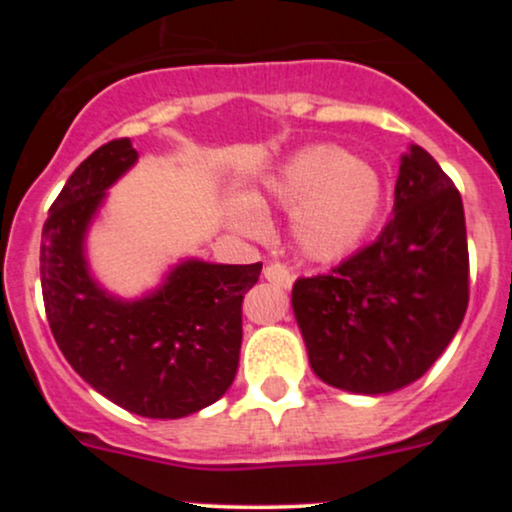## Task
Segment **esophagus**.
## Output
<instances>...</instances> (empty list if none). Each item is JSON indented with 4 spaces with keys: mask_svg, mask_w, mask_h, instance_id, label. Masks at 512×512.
Segmentation results:
<instances>
[{
    "mask_svg": "<svg viewBox=\"0 0 512 512\" xmlns=\"http://www.w3.org/2000/svg\"><path fill=\"white\" fill-rule=\"evenodd\" d=\"M264 279L272 281V284H276V286H281V289H291V284L296 276H293V272L286 267V264L269 262L267 267H264Z\"/></svg>",
    "mask_w": 512,
    "mask_h": 512,
    "instance_id": "1",
    "label": "esophagus"
}]
</instances>
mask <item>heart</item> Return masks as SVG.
<instances>
[{
  "mask_svg": "<svg viewBox=\"0 0 512 512\" xmlns=\"http://www.w3.org/2000/svg\"><path fill=\"white\" fill-rule=\"evenodd\" d=\"M293 209L291 231L313 260L349 255L368 236L383 209V180L363 158L332 144L296 151L262 180L252 199H233L226 221L238 233L260 238L267 219L260 207Z\"/></svg>",
  "mask_w": 512,
  "mask_h": 512,
  "instance_id": "1",
  "label": "heart"
}]
</instances>
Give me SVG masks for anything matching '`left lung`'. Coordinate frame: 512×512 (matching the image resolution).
<instances>
[{
    "label": "left lung",
    "instance_id": "left-lung-1",
    "mask_svg": "<svg viewBox=\"0 0 512 512\" xmlns=\"http://www.w3.org/2000/svg\"><path fill=\"white\" fill-rule=\"evenodd\" d=\"M392 211L375 243L330 274L303 276L291 293L315 375L356 395L419 380L469 303L462 197L421 146L402 156Z\"/></svg>",
    "mask_w": 512,
    "mask_h": 512
}]
</instances>
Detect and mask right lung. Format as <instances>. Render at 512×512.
<instances>
[{
	"label": "right lung",
	"mask_w": 512,
	"mask_h": 512,
	"mask_svg": "<svg viewBox=\"0 0 512 512\" xmlns=\"http://www.w3.org/2000/svg\"><path fill=\"white\" fill-rule=\"evenodd\" d=\"M137 158L129 139H113L69 175L43 226L40 284L55 342L93 390L146 419H182L236 378L240 308L262 262L185 260L137 301L101 289L84 255L86 233L108 187Z\"/></svg>",
	"instance_id": "right-lung-1"
}]
</instances>
